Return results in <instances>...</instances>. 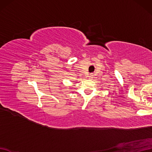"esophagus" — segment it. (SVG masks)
Returning <instances> with one entry per match:
<instances>
[{"label":"esophagus","mask_w":152,"mask_h":152,"mask_svg":"<svg viewBox=\"0 0 152 152\" xmlns=\"http://www.w3.org/2000/svg\"><path fill=\"white\" fill-rule=\"evenodd\" d=\"M88 77H89V79H92V78H93V75L92 74H89V76H88Z\"/></svg>","instance_id":"1"}]
</instances>
